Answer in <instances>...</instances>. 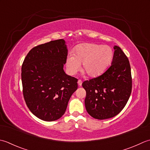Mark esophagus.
Wrapping results in <instances>:
<instances>
[{
	"instance_id": "esophagus-1",
	"label": "esophagus",
	"mask_w": 150,
	"mask_h": 150,
	"mask_svg": "<svg viewBox=\"0 0 150 150\" xmlns=\"http://www.w3.org/2000/svg\"><path fill=\"white\" fill-rule=\"evenodd\" d=\"M78 84L79 86H81V84H82L81 80H80V79H79V80L78 81Z\"/></svg>"
}]
</instances>
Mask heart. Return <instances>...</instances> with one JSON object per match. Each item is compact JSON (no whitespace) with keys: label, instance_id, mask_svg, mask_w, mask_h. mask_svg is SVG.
Returning a JSON list of instances; mask_svg holds the SVG:
<instances>
[{"label":"heart","instance_id":"obj_1","mask_svg":"<svg viewBox=\"0 0 150 150\" xmlns=\"http://www.w3.org/2000/svg\"><path fill=\"white\" fill-rule=\"evenodd\" d=\"M114 52L109 46L94 43L78 45L73 54H69L66 59V67L69 73L76 74L80 69L89 77L102 74L111 64Z\"/></svg>","mask_w":150,"mask_h":150}]
</instances>
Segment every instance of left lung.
<instances>
[{
    "label": "left lung",
    "mask_w": 150,
    "mask_h": 150,
    "mask_svg": "<svg viewBox=\"0 0 150 150\" xmlns=\"http://www.w3.org/2000/svg\"><path fill=\"white\" fill-rule=\"evenodd\" d=\"M111 65L102 75L85 81V105L91 117L104 120L117 115L126 105L132 89L131 67L127 57L115 46Z\"/></svg>",
    "instance_id": "obj_1"
}]
</instances>
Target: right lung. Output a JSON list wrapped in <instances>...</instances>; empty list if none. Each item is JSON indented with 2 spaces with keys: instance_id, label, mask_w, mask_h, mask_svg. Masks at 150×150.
Instances as JSON below:
<instances>
[{
  "instance_id": "obj_1",
  "label": "right lung",
  "mask_w": 150,
  "mask_h": 150,
  "mask_svg": "<svg viewBox=\"0 0 150 150\" xmlns=\"http://www.w3.org/2000/svg\"><path fill=\"white\" fill-rule=\"evenodd\" d=\"M67 54L65 40L57 39L33 47L23 62L24 98L30 111L42 120L62 117L78 88V79L63 70Z\"/></svg>"
}]
</instances>
